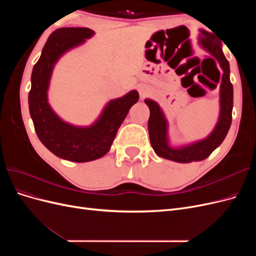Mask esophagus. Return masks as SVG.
<instances>
[{
    "label": "esophagus",
    "mask_w": 256,
    "mask_h": 256,
    "mask_svg": "<svg viewBox=\"0 0 256 256\" xmlns=\"http://www.w3.org/2000/svg\"><path fill=\"white\" fill-rule=\"evenodd\" d=\"M138 94H140L141 98H144V97H146L148 94H150V86H147V85H145V84L138 85Z\"/></svg>",
    "instance_id": "obj_1"
}]
</instances>
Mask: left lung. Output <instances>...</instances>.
I'll return each instance as SVG.
<instances>
[{"label":"left lung","instance_id":"1","mask_svg":"<svg viewBox=\"0 0 256 256\" xmlns=\"http://www.w3.org/2000/svg\"><path fill=\"white\" fill-rule=\"evenodd\" d=\"M198 30V46L216 60L223 72L219 94V118L212 132L200 140L182 145H172L168 134V122L162 108L152 99L146 98L144 100L150 111L148 134L154 152L161 158L180 162V164H189L192 161L206 159L216 147L221 145L232 124L233 85L230 80V63L223 54L221 42L216 40L214 35L203 28Z\"/></svg>","mask_w":256,"mask_h":256}]
</instances>
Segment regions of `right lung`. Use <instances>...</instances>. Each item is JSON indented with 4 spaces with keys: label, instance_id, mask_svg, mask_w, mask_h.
Here are the masks:
<instances>
[{
    "label": "right lung",
    "instance_id": "obj_1",
    "mask_svg": "<svg viewBox=\"0 0 256 256\" xmlns=\"http://www.w3.org/2000/svg\"><path fill=\"white\" fill-rule=\"evenodd\" d=\"M94 35V30L88 28H60L54 30L44 44L30 76L28 109L36 134L56 157L72 162H88L104 157L110 150L130 108L138 100L136 90L111 99L88 126L74 125L54 112L48 100L54 67L64 54L80 47Z\"/></svg>",
    "mask_w": 256,
    "mask_h": 256
}]
</instances>
